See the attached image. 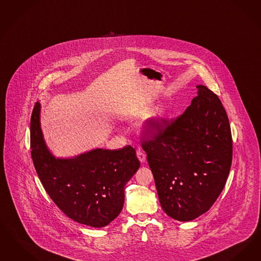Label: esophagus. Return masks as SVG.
<instances>
[{
  "mask_svg": "<svg viewBox=\"0 0 261 261\" xmlns=\"http://www.w3.org/2000/svg\"><path fill=\"white\" fill-rule=\"evenodd\" d=\"M137 156H138V159L140 160V162H141V163H144V162H146V153H145L143 150L139 149V150L137 151Z\"/></svg>",
  "mask_w": 261,
  "mask_h": 261,
  "instance_id": "obj_1",
  "label": "esophagus"
}]
</instances>
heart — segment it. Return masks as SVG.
<instances>
[{
	"label": "heart",
	"instance_id": "b5f03b06",
	"mask_svg": "<svg viewBox=\"0 0 261 261\" xmlns=\"http://www.w3.org/2000/svg\"><path fill=\"white\" fill-rule=\"evenodd\" d=\"M150 105H143L129 109L124 113L126 118L134 119L142 115H146L149 110ZM168 118L167 109L164 106H160L156 108L149 116L147 117V121L145 124V128L147 130H157L165 123Z\"/></svg>",
	"mask_w": 261,
	"mask_h": 261
}]
</instances>
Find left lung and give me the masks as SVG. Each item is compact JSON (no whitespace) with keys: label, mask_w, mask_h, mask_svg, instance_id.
<instances>
[{"label":"left lung","mask_w":261,"mask_h":261,"mask_svg":"<svg viewBox=\"0 0 261 261\" xmlns=\"http://www.w3.org/2000/svg\"><path fill=\"white\" fill-rule=\"evenodd\" d=\"M186 112L157 129L143 148L160 205L172 219L190 221L206 213L225 186L232 162L229 120L205 85Z\"/></svg>","instance_id":"8db88e82"}]
</instances>
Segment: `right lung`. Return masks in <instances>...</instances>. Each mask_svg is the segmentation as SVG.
<instances>
[{
	"label": "right lung",
	"instance_id": "right-lung-1",
	"mask_svg": "<svg viewBox=\"0 0 261 261\" xmlns=\"http://www.w3.org/2000/svg\"><path fill=\"white\" fill-rule=\"evenodd\" d=\"M41 103L31 116V155L45 191L63 213L91 227H104L120 214L124 187L140 168L131 146L94 148L73 157H55L41 127Z\"/></svg>",
	"mask_w": 261,
	"mask_h": 261
}]
</instances>
